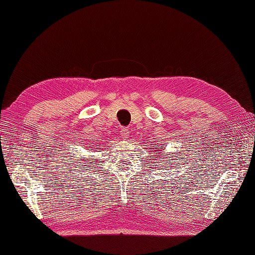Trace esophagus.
<instances>
[{"label": "esophagus", "mask_w": 255, "mask_h": 255, "mask_svg": "<svg viewBox=\"0 0 255 255\" xmlns=\"http://www.w3.org/2000/svg\"><path fill=\"white\" fill-rule=\"evenodd\" d=\"M121 135L123 136L124 139H127L128 138V135H129V131H128V129L127 128H125V127H122L121 128Z\"/></svg>", "instance_id": "obj_1"}]
</instances>
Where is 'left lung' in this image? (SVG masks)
Returning <instances> with one entry per match:
<instances>
[{
    "instance_id": "8db88e82",
    "label": "left lung",
    "mask_w": 255,
    "mask_h": 255,
    "mask_svg": "<svg viewBox=\"0 0 255 255\" xmlns=\"http://www.w3.org/2000/svg\"><path fill=\"white\" fill-rule=\"evenodd\" d=\"M158 151H160V149H158V148H157V149H155V152H157V153H158ZM157 153H156V154H157ZM157 156H159V155H157ZM161 156H164V155H161ZM159 159H162V158H159Z\"/></svg>"
}]
</instances>
